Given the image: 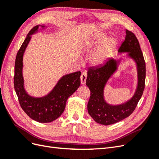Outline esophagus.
Segmentation results:
<instances>
[{"label": "esophagus", "instance_id": "34e87169", "mask_svg": "<svg viewBox=\"0 0 159 159\" xmlns=\"http://www.w3.org/2000/svg\"><path fill=\"white\" fill-rule=\"evenodd\" d=\"M80 79H81V84L84 85L85 84L86 79H87V73H86V72H83V73L81 74Z\"/></svg>", "mask_w": 159, "mask_h": 159}]
</instances>
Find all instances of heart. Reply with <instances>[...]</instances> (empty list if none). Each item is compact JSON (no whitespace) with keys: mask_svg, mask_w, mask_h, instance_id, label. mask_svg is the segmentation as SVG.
<instances>
[{"mask_svg":"<svg viewBox=\"0 0 159 159\" xmlns=\"http://www.w3.org/2000/svg\"><path fill=\"white\" fill-rule=\"evenodd\" d=\"M103 34H99L97 41L100 40ZM115 41L113 38H107L100 43L90 56V61L94 65L102 64L112 53Z\"/></svg>","mask_w":159,"mask_h":159,"instance_id":"obj_1","label":"heart"}]
</instances>
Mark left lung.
<instances>
[{"mask_svg":"<svg viewBox=\"0 0 159 159\" xmlns=\"http://www.w3.org/2000/svg\"><path fill=\"white\" fill-rule=\"evenodd\" d=\"M118 52H127L137 64L138 84L133 98L118 105L108 104L104 99L103 90L108 80L117 69L120 60L109 58L103 65L91 67L88 71L86 85L90 90L88 111L95 122L103 125L116 123L127 118L135 109L145 85L146 66L140 44L134 34L126 30V36Z\"/></svg>","mask_w":159,"mask_h":159,"instance_id":"obj_1","label":"left lung"}]
</instances>
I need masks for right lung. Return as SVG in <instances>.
<instances>
[{
    "label": "right lung",
    "instance_id": "obj_1",
    "mask_svg": "<svg viewBox=\"0 0 159 159\" xmlns=\"http://www.w3.org/2000/svg\"><path fill=\"white\" fill-rule=\"evenodd\" d=\"M40 25L33 27L19 49L14 66V86L22 109L28 116L39 123H50L64 112L67 99L80 85L81 72L66 74L58 81L50 92L42 98H34L27 93L24 87L22 75L23 55L31 36L38 32ZM44 28L45 26H41Z\"/></svg>",
    "mask_w": 159,
    "mask_h": 159
}]
</instances>
